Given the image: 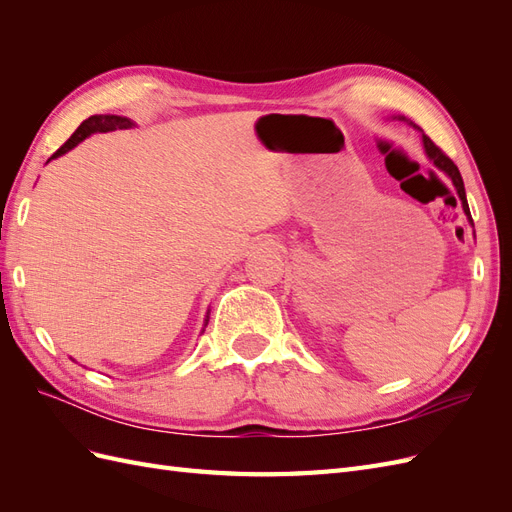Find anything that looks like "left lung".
Listing matches in <instances>:
<instances>
[{"instance_id": "1", "label": "left lung", "mask_w": 512, "mask_h": 512, "mask_svg": "<svg viewBox=\"0 0 512 512\" xmlns=\"http://www.w3.org/2000/svg\"><path fill=\"white\" fill-rule=\"evenodd\" d=\"M404 119V117H401ZM423 145H425V153L429 156V160L436 164L442 173H446L448 177H451V181H453V185L457 188V194H459V200H461V205H463V211H466V215H468V220H470V224H472V218H470V207H468V200H466V188H463V179H461V173H459V168L455 166V162L446 156V153L431 141V138L427 136V134H423Z\"/></svg>"}]
</instances>
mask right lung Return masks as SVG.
Returning <instances> with one entry per match:
<instances>
[{
	"label": "right lung",
	"mask_w": 512,
	"mask_h": 512,
	"mask_svg": "<svg viewBox=\"0 0 512 512\" xmlns=\"http://www.w3.org/2000/svg\"><path fill=\"white\" fill-rule=\"evenodd\" d=\"M130 126H132V121L126 119V117H119V115H91L89 119H85L81 123L79 128H76V132L68 138V141L53 153L51 160L61 156V153L70 151L72 147L79 145L83 138H87L89 134H94V132H111V130H117V128L121 130V128H130Z\"/></svg>",
	"instance_id": "add662e5"
}]
</instances>
